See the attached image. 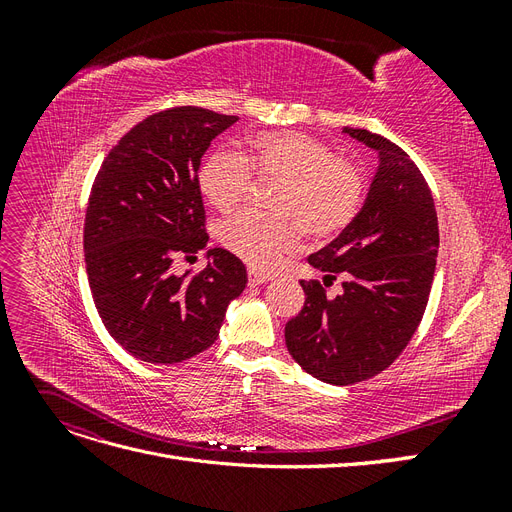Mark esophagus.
<instances>
[{"mask_svg": "<svg viewBox=\"0 0 512 512\" xmlns=\"http://www.w3.org/2000/svg\"><path fill=\"white\" fill-rule=\"evenodd\" d=\"M247 277H250V284L258 286V284H265L271 280V273H265V271H258V269H250L247 271Z\"/></svg>", "mask_w": 512, "mask_h": 512, "instance_id": "esophagus-1", "label": "esophagus"}]
</instances>
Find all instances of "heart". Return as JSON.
Returning a JSON list of instances; mask_svg holds the SVG:
<instances>
[{
    "label": "heart",
    "mask_w": 512,
    "mask_h": 512,
    "mask_svg": "<svg viewBox=\"0 0 512 512\" xmlns=\"http://www.w3.org/2000/svg\"><path fill=\"white\" fill-rule=\"evenodd\" d=\"M252 177L277 181L271 209L280 215L241 211L220 226V243L250 267L271 269L307 237L327 241L352 224L365 196L361 168L337 158L331 145L303 132H262L237 156L213 151L200 164L198 188L222 213L250 194Z\"/></svg>",
    "instance_id": "heart-1"
}]
</instances>
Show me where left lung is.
Instances as JSON below:
<instances>
[{
  "label": "left lung",
  "mask_w": 512,
  "mask_h": 512,
  "mask_svg": "<svg viewBox=\"0 0 512 512\" xmlns=\"http://www.w3.org/2000/svg\"><path fill=\"white\" fill-rule=\"evenodd\" d=\"M344 132L376 149L380 166L359 215L307 262L324 285L342 276L345 294L329 300L318 280H301L303 309L286 322L292 359L337 386L374 378L408 346L440 245L431 190L408 153L369 130Z\"/></svg>",
  "instance_id": "8db88e82"
}]
</instances>
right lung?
<instances>
[{
    "instance_id": "1",
    "label": "right lung",
    "mask_w": 512,
    "mask_h": 512,
    "mask_svg": "<svg viewBox=\"0 0 512 512\" xmlns=\"http://www.w3.org/2000/svg\"><path fill=\"white\" fill-rule=\"evenodd\" d=\"M239 117L200 106L153 113L108 151L85 213L89 288L106 331L145 363H181L220 335L226 307L247 284L222 247L203 271L173 273L209 241L200 158Z\"/></svg>"
}]
</instances>
